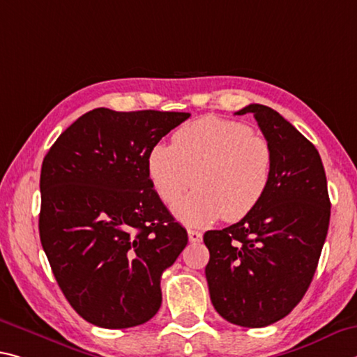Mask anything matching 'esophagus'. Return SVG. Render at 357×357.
I'll return each instance as SVG.
<instances>
[{
  "mask_svg": "<svg viewBox=\"0 0 357 357\" xmlns=\"http://www.w3.org/2000/svg\"><path fill=\"white\" fill-rule=\"evenodd\" d=\"M188 234H189V241H190V243H200V241H202V234H200L199 230H192V229H189Z\"/></svg>",
  "mask_w": 357,
  "mask_h": 357,
  "instance_id": "34e87169",
  "label": "esophagus"
}]
</instances>
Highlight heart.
I'll return each mask as SVG.
<instances>
[{
  "label": "heart",
  "mask_w": 357,
  "mask_h": 357,
  "mask_svg": "<svg viewBox=\"0 0 357 357\" xmlns=\"http://www.w3.org/2000/svg\"><path fill=\"white\" fill-rule=\"evenodd\" d=\"M273 173V151L267 139L245 123L205 116L181 127L172 146L155 144L148 155V174L167 205L176 206L189 225H206L222 216L238 220L267 194Z\"/></svg>",
  "instance_id": "heart-1"
}]
</instances>
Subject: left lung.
Segmentation results:
<instances>
[{
	"label": "left lung",
	"mask_w": 357,
	"mask_h": 357,
	"mask_svg": "<svg viewBox=\"0 0 357 357\" xmlns=\"http://www.w3.org/2000/svg\"><path fill=\"white\" fill-rule=\"evenodd\" d=\"M273 151V173L259 205L222 230H208L209 297L231 324L265 327L302 301L324 246L331 219L319 152L275 109L248 105Z\"/></svg>",
	"instance_id": "8db88e82"
}]
</instances>
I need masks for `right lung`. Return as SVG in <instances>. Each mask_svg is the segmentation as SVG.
<instances>
[{
  "mask_svg": "<svg viewBox=\"0 0 357 357\" xmlns=\"http://www.w3.org/2000/svg\"><path fill=\"white\" fill-rule=\"evenodd\" d=\"M189 112L97 107L56 138L41 167L39 236L61 292L105 329L144 324L188 231L151 184L148 155Z\"/></svg>",
  "mask_w": 357,
  "mask_h": 357,
  "instance_id": "right-lung-1",
  "label": "right lung"
}]
</instances>
